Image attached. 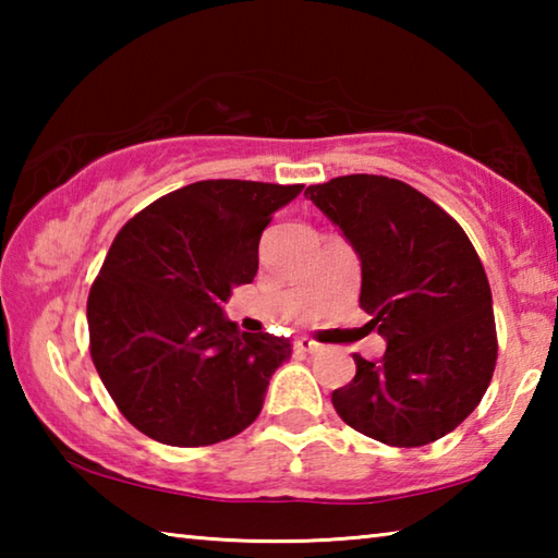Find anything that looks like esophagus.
<instances>
[{
  "label": "esophagus",
  "mask_w": 558,
  "mask_h": 558,
  "mask_svg": "<svg viewBox=\"0 0 558 558\" xmlns=\"http://www.w3.org/2000/svg\"><path fill=\"white\" fill-rule=\"evenodd\" d=\"M295 349H298V352L317 354V352H323V344L315 342V339H310V337H298L295 339Z\"/></svg>",
  "instance_id": "obj_1"
}]
</instances>
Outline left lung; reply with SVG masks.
Here are the masks:
<instances>
[{
    "instance_id": "obj_1",
    "label": "left lung",
    "mask_w": 558,
    "mask_h": 558,
    "mask_svg": "<svg viewBox=\"0 0 558 558\" xmlns=\"http://www.w3.org/2000/svg\"><path fill=\"white\" fill-rule=\"evenodd\" d=\"M362 260L359 307L386 337V354L335 389L347 426L396 448L456 430L497 362L493 292L462 226L399 179L347 174L305 189Z\"/></svg>"
}]
</instances>
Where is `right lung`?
Wrapping results in <instances>:
<instances>
[{
    "label": "right lung",
    "instance_id": "1",
    "mask_svg": "<svg viewBox=\"0 0 558 558\" xmlns=\"http://www.w3.org/2000/svg\"><path fill=\"white\" fill-rule=\"evenodd\" d=\"M300 192L302 184L206 179L118 231L88 295L90 359L140 433L202 448L258 418L290 339L239 332L221 302L256 278L263 229Z\"/></svg>",
    "mask_w": 558,
    "mask_h": 558
}]
</instances>
